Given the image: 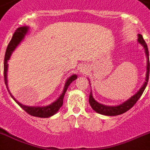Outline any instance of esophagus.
I'll return each mask as SVG.
<instances>
[{
    "instance_id": "1",
    "label": "esophagus",
    "mask_w": 150,
    "mask_h": 150,
    "mask_svg": "<svg viewBox=\"0 0 150 150\" xmlns=\"http://www.w3.org/2000/svg\"><path fill=\"white\" fill-rule=\"evenodd\" d=\"M86 69L85 67L81 68V69H80V72L83 73V74H85V72H86Z\"/></svg>"
}]
</instances>
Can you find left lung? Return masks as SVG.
<instances>
[{"label":"left lung","instance_id":"obj_1","mask_svg":"<svg viewBox=\"0 0 150 150\" xmlns=\"http://www.w3.org/2000/svg\"><path fill=\"white\" fill-rule=\"evenodd\" d=\"M138 41L141 45H143L144 47L145 52H146V55L147 58V66H146V82L143 85V86L141 87L140 90L133 95L131 98L129 99L127 101L124 102L122 104L119 105V106H106V105L100 104L98 102H96V100L93 99L92 96V93L90 91V94L89 96V103L90 105L91 106L92 109L96 112H98L100 114L106 115V116H117V115H120L124 113L125 112L128 111L129 109H131L136 104V103L138 101L142 94H143V91H144L145 88L147 85L148 80H149V50H148V47H147V44H146V42L143 40V36L141 34H138Z\"/></svg>","mask_w":150,"mask_h":150}]
</instances>
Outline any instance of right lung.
I'll list each match as a JSON object with an SVG mask.
<instances>
[{
  "label": "right lung",
  "mask_w": 150,
  "mask_h": 150,
  "mask_svg": "<svg viewBox=\"0 0 150 150\" xmlns=\"http://www.w3.org/2000/svg\"><path fill=\"white\" fill-rule=\"evenodd\" d=\"M28 28L27 27H23V28H19L16 30V31L13 33L12 39L11 40V41L7 45V50H6L5 56H4V83L6 84L7 89L8 90V92L11 94L8 87H7V60H9L11 57V55L12 54V52L15 50V48L17 47V45L20 44V42L21 41L23 38H24V36L28 32ZM77 78L76 74L72 75L70 77L68 78V80H67L65 86H64V91L60 96V97L56 100L55 102H54L51 104L48 105L46 106H24V105L20 103L18 101L13 98V96L11 94V97L14 100L17 104L19 105L23 110L27 112L28 114L33 116V117H41V118H47V117H50L53 115H54L56 112H57L60 109V107L63 105V100H64V96L65 93H66L67 90L68 86H70V84L75 80Z\"/></svg>",
  "instance_id": "add662e5"
}]
</instances>
